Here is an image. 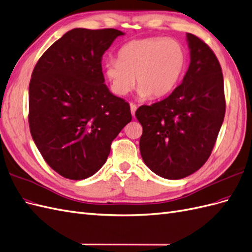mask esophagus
<instances>
[{"mask_svg":"<svg viewBox=\"0 0 252 252\" xmlns=\"http://www.w3.org/2000/svg\"><path fill=\"white\" fill-rule=\"evenodd\" d=\"M130 110H131L132 117H134V113H135V111H137V106H135L134 104H130Z\"/></svg>","mask_w":252,"mask_h":252,"instance_id":"1","label":"esophagus"}]
</instances>
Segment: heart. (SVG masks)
<instances>
[{"mask_svg":"<svg viewBox=\"0 0 252 252\" xmlns=\"http://www.w3.org/2000/svg\"><path fill=\"white\" fill-rule=\"evenodd\" d=\"M187 59L185 46L175 39H135L121 47L119 59L105 61L104 72L120 96L132 89L135 77L141 97L161 98L178 85Z\"/></svg>","mask_w":252,"mask_h":252,"instance_id":"1","label":"heart"}]
</instances>
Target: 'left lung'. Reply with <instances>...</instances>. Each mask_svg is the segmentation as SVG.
Returning a JSON list of instances; mask_svg holds the SVG:
<instances>
[{"label":"left lung","mask_w":252,"mask_h":252,"mask_svg":"<svg viewBox=\"0 0 252 252\" xmlns=\"http://www.w3.org/2000/svg\"><path fill=\"white\" fill-rule=\"evenodd\" d=\"M189 69L166 98L135 111L143 133L140 153L148 168L165 179L195 173L210 157L225 118L220 64L201 39L187 33Z\"/></svg>","instance_id":"obj_1"}]
</instances>
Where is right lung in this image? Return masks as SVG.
<instances>
[{"label":"right lung","mask_w":252,"mask_h":252,"mask_svg":"<svg viewBox=\"0 0 252 252\" xmlns=\"http://www.w3.org/2000/svg\"><path fill=\"white\" fill-rule=\"evenodd\" d=\"M114 30L74 29L40 57L29 89V123L43 159L64 178H89L131 121L130 107L105 85L101 58Z\"/></svg>","instance_id":"obj_1"}]
</instances>
